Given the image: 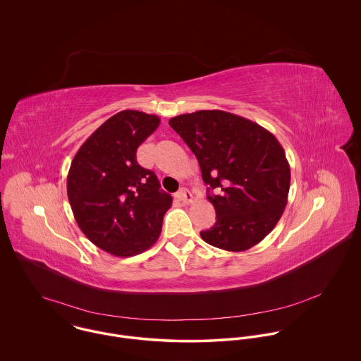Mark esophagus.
Returning a JSON list of instances; mask_svg holds the SVG:
<instances>
[{
  "label": "esophagus",
  "mask_w": 361,
  "mask_h": 361,
  "mask_svg": "<svg viewBox=\"0 0 361 361\" xmlns=\"http://www.w3.org/2000/svg\"><path fill=\"white\" fill-rule=\"evenodd\" d=\"M176 197H178L182 203H185V204H190V203L193 202V195H192L188 189H180V190L178 192Z\"/></svg>",
  "instance_id": "obj_1"
}]
</instances>
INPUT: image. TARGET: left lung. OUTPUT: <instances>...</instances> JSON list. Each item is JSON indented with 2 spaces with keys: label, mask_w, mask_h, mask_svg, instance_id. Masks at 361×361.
Here are the masks:
<instances>
[{
  "label": "left lung",
  "mask_w": 361,
  "mask_h": 361,
  "mask_svg": "<svg viewBox=\"0 0 361 361\" xmlns=\"http://www.w3.org/2000/svg\"><path fill=\"white\" fill-rule=\"evenodd\" d=\"M196 155L214 226L200 232L208 245L245 252L276 225L288 203L290 168L276 137L256 122L219 111H196L169 119Z\"/></svg>",
  "instance_id": "8db88e82"
}]
</instances>
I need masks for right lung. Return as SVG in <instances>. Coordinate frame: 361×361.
I'll use <instances>...</instances> for the list:
<instances>
[{
    "label": "right lung",
    "instance_id": "add662e5",
    "mask_svg": "<svg viewBox=\"0 0 361 361\" xmlns=\"http://www.w3.org/2000/svg\"><path fill=\"white\" fill-rule=\"evenodd\" d=\"M158 125L157 115L121 111L82 145L71 164L66 190L75 219L109 255L132 257L152 247L172 204L154 172L136 159L137 147Z\"/></svg>",
    "mask_w": 361,
    "mask_h": 361
}]
</instances>
